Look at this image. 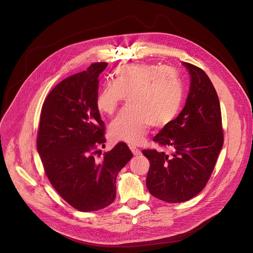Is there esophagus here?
Segmentation results:
<instances>
[{
    "label": "esophagus",
    "mask_w": 253,
    "mask_h": 253,
    "mask_svg": "<svg viewBox=\"0 0 253 253\" xmlns=\"http://www.w3.org/2000/svg\"><path fill=\"white\" fill-rule=\"evenodd\" d=\"M130 149H131L132 153H133L135 156H139V155L141 154V151H140V149L137 148L136 146H130Z\"/></svg>",
    "instance_id": "1"
}]
</instances>
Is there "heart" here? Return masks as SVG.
<instances>
[{
  "mask_svg": "<svg viewBox=\"0 0 253 253\" xmlns=\"http://www.w3.org/2000/svg\"><path fill=\"white\" fill-rule=\"evenodd\" d=\"M181 82L170 68L138 62L117 68L113 84L106 85L95 102L97 111L112 115L123 98L130 110L120 113L110 125L114 140L140 144L149 124L163 127L176 116L182 102Z\"/></svg>",
  "mask_w": 253,
  "mask_h": 253,
  "instance_id": "heart-1",
  "label": "heart"
}]
</instances>
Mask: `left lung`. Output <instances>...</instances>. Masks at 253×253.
I'll return each mask as SVG.
<instances>
[{
    "label": "left lung",
    "instance_id": "left-lung-1",
    "mask_svg": "<svg viewBox=\"0 0 253 253\" xmlns=\"http://www.w3.org/2000/svg\"><path fill=\"white\" fill-rule=\"evenodd\" d=\"M182 64L190 75L185 106L153 139L174 151L142 150L150 162L146 187L152 196L168 203L188 201L204 189L223 145L220 104L213 85L202 69Z\"/></svg>",
    "mask_w": 253,
    "mask_h": 253
}]
</instances>
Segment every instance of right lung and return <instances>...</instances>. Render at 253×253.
Here are the masks:
<instances>
[{
    "instance_id": "obj_1",
    "label": "right lung",
    "mask_w": 253,
    "mask_h": 253,
    "mask_svg": "<svg viewBox=\"0 0 253 253\" xmlns=\"http://www.w3.org/2000/svg\"><path fill=\"white\" fill-rule=\"evenodd\" d=\"M108 63H95L62 81L46 97L41 114L37 149L45 173L59 195L87 212L104 209L115 199L116 175L132 158L118 142L98 162L105 124L97 111L99 76Z\"/></svg>"
}]
</instances>
